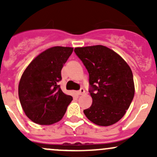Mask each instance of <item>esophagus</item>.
Wrapping results in <instances>:
<instances>
[{"mask_svg": "<svg viewBox=\"0 0 157 157\" xmlns=\"http://www.w3.org/2000/svg\"><path fill=\"white\" fill-rule=\"evenodd\" d=\"M84 93H85V90H84V89H83V88H81L78 92H77V94L78 95H83V94H84Z\"/></svg>", "mask_w": 157, "mask_h": 157, "instance_id": "esophagus-1", "label": "esophagus"}]
</instances>
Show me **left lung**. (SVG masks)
Segmentation results:
<instances>
[{
	"mask_svg": "<svg viewBox=\"0 0 157 157\" xmlns=\"http://www.w3.org/2000/svg\"><path fill=\"white\" fill-rule=\"evenodd\" d=\"M76 55L87 69L93 103L83 110L86 118L99 126L118 122L134 96L131 67L118 54L104 45L77 47Z\"/></svg>",
	"mask_w": 157,
	"mask_h": 157,
	"instance_id": "left-lung-1",
	"label": "left lung"
}]
</instances>
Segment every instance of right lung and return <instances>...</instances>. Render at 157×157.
<instances>
[{
	"label": "right lung",
	"instance_id": "obj_1",
	"mask_svg": "<svg viewBox=\"0 0 157 157\" xmlns=\"http://www.w3.org/2000/svg\"><path fill=\"white\" fill-rule=\"evenodd\" d=\"M71 47L55 46L36 57L25 69L18 86L23 110L31 121L50 125L62 119L73 98L58 85Z\"/></svg>",
	"mask_w": 157,
	"mask_h": 157
}]
</instances>
